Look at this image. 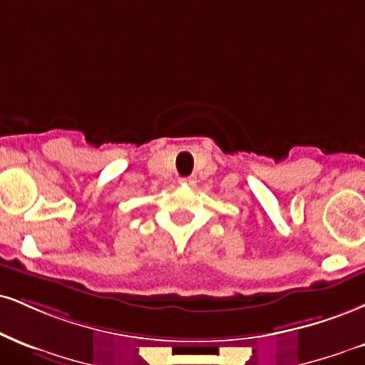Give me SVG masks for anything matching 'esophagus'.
<instances>
[{"label": "esophagus", "mask_w": 365, "mask_h": 365, "mask_svg": "<svg viewBox=\"0 0 365 365\" xmlns=\"http://www.w3.org/2000/svg\"><path fill=\"white\" fill-rule=\"evenodd\" d=\"M178 183H180V185H194L195 178L194 177H183V178L178 180Z\"/></svg>", "instance_id": "obj_1"}]
</instances>
